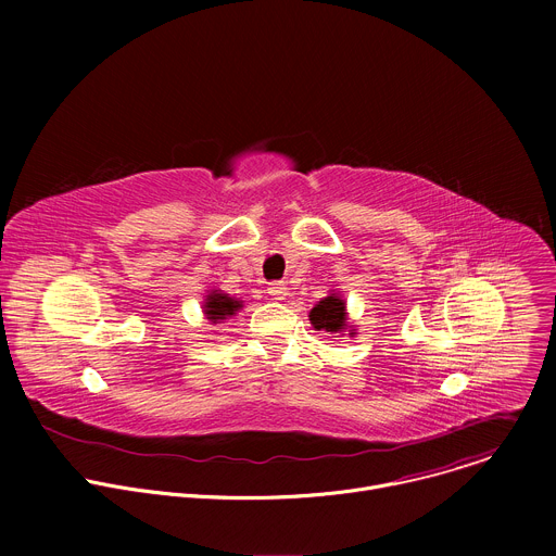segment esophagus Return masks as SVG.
<instances>
[{"instance_id": "obj_1", "label": "esophagus", "mask_w": 556, "mask_h": 556, "mask_svg": "<svg viewBox=\"0 0 556 556\" xmlns=\"http://www.w3.org/2000/svg\"><path fill=\"white\" fill-rule=\"evenodd\" d=\"M268 292H270V296H275V299H286L288 286H286L283 281H273V283L268 286Z\"/></svg>"}]
</instances>
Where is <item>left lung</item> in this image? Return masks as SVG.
Segmentation results:
<instances>
[{
  "instance_id": "left-lung-1",
  "label": "left lung",
  "mask_w": 556,
  "mask_h": 556,
  "mask_svg": "<svg viewBox=\"0 0 556 556\" xmlns=\"http://www.w3.org/2000/svg\"><path fill=\"white\" fill-rule=\"evenodd\" d=\"M309 324L316 330H326L332 334L343 332L345 330V301L339 296L321 299L309 309Z\"/></svg>"
}]
</instances>
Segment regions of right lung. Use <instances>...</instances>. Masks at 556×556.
Here are the masks:
<instances>
[{"label": "right lung", "mask_w": 556, "mask_h": 556, "mask_svg": "<svg viewBox=\"0 0 556 556\" xmlns=\"http://www.w3.org/2000/svg\"><path fill=\"white\" fill-rule=\"evenodd\" d=\"M204 314H206V319H211L213 324L215 321H222V319H226V316H230V314H235L237 309L242 307V303L237 301V299H230V296H226V294H219V292H213V294H208L206 296V303H204Z\"/></svg>", "instance_id": "1"}]
</instances>
